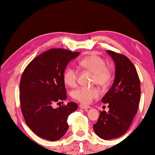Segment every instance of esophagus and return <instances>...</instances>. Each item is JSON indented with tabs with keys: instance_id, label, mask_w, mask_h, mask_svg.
Instances as JSON below:
<instances>
[{
	"instance_id": "obj_1",
	"label": "esophagus",
	"mask_w": 155,
	"mask_h": 155,
	"mask_svg": "<svg viewBox=\"0 0 155 155\" xmlns=\"http://www.w3.org/2000/svg\"><path fill=\"white\" fill-rule=\"evenodd\" d=\"M79 107L81 108V109H84L85 111H87L88 109V108H90V107L86 106V105H84V104H80Z\"/></svg>"
}]
</instances>
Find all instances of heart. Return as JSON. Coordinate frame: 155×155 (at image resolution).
Returning a JSON list of instances; mask_svg holds the SVG:
<instances>
[{
  "label": "heart",
  "instance_id": "b5f03b06",
  "mask_svg": "<svg viewBox=\"0 0 155 155\" xmlns=\"http://www.w3.org/2000/svg\"><path fill=\"white\" fill-rule=\"evenodd\" d=\"M79 64L86 71L94 74L93 82L101 87H105L110 83L111 72L106 67L104 59L97 54H91L84 58L79 62ZM78 72L72 67H68L63 73V80L66 84L71 87H74L77 83ZM76 100L83 104H88L94 98L99 96V91L96 88L80 87L72 93Z\"/></svg>",
  "mask_w": 155,
  "mask_h": 155
}]
</instances>
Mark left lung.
Wrapping results in <instances>:
<instances>
[{
  "label": "left lung",
  "mask_w": 155,
  "mask_h": 155,
  "mask_svg": "<svg viewBox=\"0 0 155 155\" xmlns=\"http://www.w3.org/2000/svg\"><path fill=\"white\" fill-rule=\"evenodd\" d=\"M114 62L115 77L113 86L102 103L108 104V113L100 111L93 129L104 140L117 139L127 132L137 113L140 96V83L134 64L124 55L107 51Z\"/></svg>",
  "instance_id": "obj_1"
}]
</instances>
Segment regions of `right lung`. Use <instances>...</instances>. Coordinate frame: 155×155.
<instances>
[{
  "mask_svg": "<svg viewBox=\"0 0 155 155\" xmlns=\"http://www.w3.org/2000/svg\"><path fill=\"white\" fill-rule=\"evenodd\" d=\"M79 54L50 49L34 58L23 72L20 82L22 113L28 127L39 137L56 141L67 133L68 117L77 109V104L70 102L58 108L53 105L67 99L63 73L68 62Z\"/></svg>",
  "mask_w": 155,
  "mask_h": 155,
  "instance_id": "1",
  "label": "right lung"
}]
</instances>
